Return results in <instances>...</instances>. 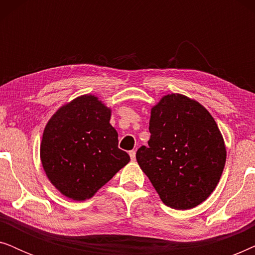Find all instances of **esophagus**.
Returning a JSON list of instances; mask_svg holds the SVG:
<instances>
[{
  "label": "esophagus",
  "mask_w": 255,
  "mask_h": 255,
  "mask_svg": "<svg viewBox=\"0 0 255 255\" xmlns=\"http://www.w3.org/2000/svg\"><path fill=\"white\" fill-rule=\"evenodd\" d=\"M128 154H130V158H131L132 161H134V160H135V151H130V152H128Z\"/></svg>",
  "instance_id": "obj_1"
}]
</instances>
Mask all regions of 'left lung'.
Instances as JSON below:
<instances>
[{
    "label": "left lung",
    "instance_id": "1",
    "mask_svg": "<svg viewBox=\"0 0 255 255\" xmlns=\"http://www.w3.org/2000/svg\"><path fill=\"white\" fill-rule=\"evenodd\" d=\"M151 138L135 159L167 207L187 210L210 196L226 161L223 135L210 113L182 94L151 109Z\"/></svg>",
    "mask_w": 255,
    "mask_h": 255
}]
</instances>
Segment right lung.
<instances>
[{
    "instance_id": "obj_1",
    "label": "right lung",
    "mask_w": 255,
    "mask_h": 255,
    "mask_svg": "<svg viewBox=\"0 0 255 255\" xmlns=\"http://www.w3.org/2000/svg\"><path fill=\"white\" fill-rule=\"evenodd\" d=\"M111 109L86 94L64 104L45 127L40 160L50 182L73 201L92 198L130 161L118 148Z\"/></svg>"
}]
</instances>
